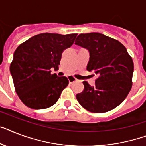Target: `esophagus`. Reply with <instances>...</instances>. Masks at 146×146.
Segmentation results:
<instances>
[{
  "label": "esophagus",
  "mask_w": 146,
  "mask_h": 146,
  "mask_svg": "<svg viewBox=\"0 0 146 146\" xmlns=\"http://www.w3.org/2000/svg\"><path fill=\"white\" fill-rule=\"evenodd\" d=\"M68 80H69L70 83H73V82L76 81V79L74 78L73 76H68Z\"/></svg>",
  "instance_id": "34e87169"
}]
</instances>
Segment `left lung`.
I'll return each mask as SVG.
<instances>
[{"instance_id":"left-lung-1","label":"left lung","mask_w":146,"mask_h":146,"mask_svg":"<svg viewBox=\"0 0 146 146\" xmlns=\"http://www.w3.org/2000/svg\"><path fill=\"white\" fill-rule=\"evenodd\" d=\"M75 44L87 48V70L98 75L94 86L83 82L84 90L76 94L77 100L94 113L117 107L132 88L133 62L126 48L118 40L95 32L79 34Z\"/></svg>"}]
</instances>
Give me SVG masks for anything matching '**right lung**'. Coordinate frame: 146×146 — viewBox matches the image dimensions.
<instances>
[{
    "label": "right lung",
    "mask_w": 146,
    "mask_h": 146,
    "mask_svg": "<svg viewBox=\"0 0 146 146\" xmlns=\"http://www.w3.org/2000/svg\"><path fill=\"white\" fill-rule=\"evenodd\" d=\"M76 36L42 33L15 49L9 70L15 92L28 107L43 110L58 101L69 80L52 74L51 69L58 68L63 52L73 44Z\"/></svg>",
    "instance_id": "obj_1"
}]
</instances>
